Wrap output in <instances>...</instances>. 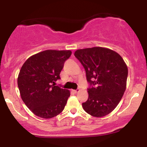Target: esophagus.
Returning a JSON list of instances; mask_svg holds the SVG:
<instances>
[{
  "label": "esophagus",
  "instance_id": "1",
  "mask_svg": "<svg viewBox=\"0 0 147 147\" xmlns=\"http://www.w3.org/2000/svg\"><path fill=\"white\" fill-rule=\"evenodd\" d=\"M79 90H79V88L76 89V90H72V91H73V92H75V93H77V92H78Z\"/></svg>",
  "mask_w": 147,
  "mask_h": 147
}]
</instances>
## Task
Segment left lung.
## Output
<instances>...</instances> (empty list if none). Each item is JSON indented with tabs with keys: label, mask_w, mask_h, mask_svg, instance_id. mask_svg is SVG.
I'll return each mask as SVG.
<instances>
[{
	"label": "left lung",
	"mask_w": 147,
	"mask_h": 147,
	"mask_svg": "<svg viewBox=\"0 0 147 147\" xmlns=\"http://www.w3.org/2000/svg\"><path fill=\"white\" fill-rule=\"evenodd\" d=\"M75 56L86 74L88 98L82 104L87 113L101 117L109 114L120 102L126 90L128 68L122 57L102 47L77 50Z\"/></svg>",
	"instance_id": "left-lung-1"
}]
</instances>
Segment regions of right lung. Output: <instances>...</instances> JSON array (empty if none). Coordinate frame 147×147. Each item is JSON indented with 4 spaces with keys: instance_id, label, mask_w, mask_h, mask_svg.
<instances>
[{
    "instance_id": "obj_1",
    "label": "right lung",
    "mask_w": 147,
    "mask_h": 147,
    "mask_svg": "<svg viewBox=\"0 0 147 147\" xmlns=\"http://www.w3.org/2000/svg\"><path fill=\"white\" fill-rule=\"evenodd\" d=\"M70 50H45L30 57L23 63L18 86L25 105L38 117L49 119L63 111L70 91L55 85L60 79Z\"/></svg>"
}]
</instances>
